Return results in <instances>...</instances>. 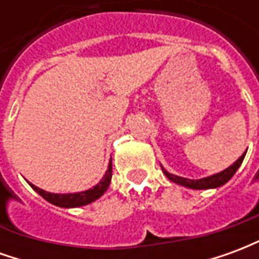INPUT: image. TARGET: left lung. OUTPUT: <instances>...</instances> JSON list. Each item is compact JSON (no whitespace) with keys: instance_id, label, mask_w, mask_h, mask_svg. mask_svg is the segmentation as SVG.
<instances>
[{"instance_id":"left-lung-1","label":"left lung","mask_w":259,"mask_h":259,"mask_svg":"<svg viewBox=\"0 0 259 259\" xmlns=\"http://www.w3.org/2000/svg\"><path fill=\"white\" fill-rule=\"evenodd\" d=\"M245 152L233 163V165H230V166L225 169V170L219 172V174L211 175V176H206V178H202V179H187V178H182V176H178V175L169 174L168 170L163 168L162 165H161V168H162V172L165 174V176H166L170 182L176 183V185L183 186V187H187V189H193V190L218 189V187H221V186H223L225 183H228L229 180L233 178V175L237 172V169L240 168V165H241L243 159H244Z\"/></svg>"}]
</instances>
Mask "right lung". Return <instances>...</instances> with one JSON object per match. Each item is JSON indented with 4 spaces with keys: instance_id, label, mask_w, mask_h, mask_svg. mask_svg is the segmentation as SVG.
I'll list each match as a JSON object with an SVG mask.
<instances>
[{
    "instance_id": "right-lung-1",
    "label": "right lung",
    "mask_w": 259,
    "mask_h": 259,
    "mask_svg": "<svg viewBox=\"0 0 259 259\" xmlns=\"http://www.w3.org/2000/svg\"><path fill=\"white\" fill-rule=\"evenodd\" d=\"M111 179H112V158H111V161L108 163V169L105 175H104V178L94 187H91L89 190L79 191V193H65V194H61V193H50V191L42 190L40 187L31 185L29 182L27 183L30 185L33 190L37 191L44 200L51 202L53 205L61 206V208H77V206L87 205V204H91V202L98 200L108 190Z\"/></svg>"
}]
</instances>
